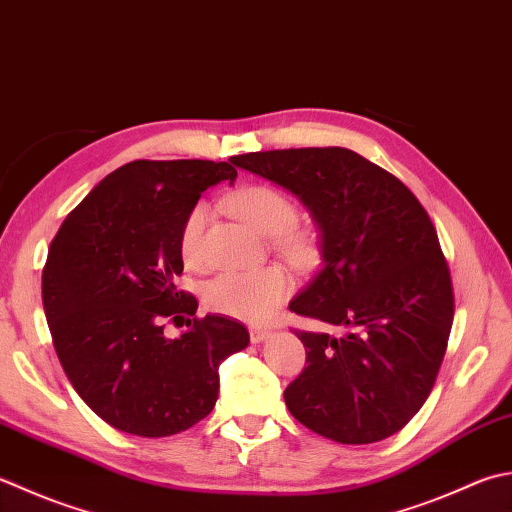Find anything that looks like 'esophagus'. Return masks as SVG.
I'll return each mask as SVG.
<instances>
[{"instance_id": "34e87169", "label": "esophagus", "mask_w": 512, "mask_h": 512, "mask_svg": "<svg viewBox=\"0 0 512 512\" xmlns=\"http://www.w3.org/2000/svg\"><path fill=\"white\" fill-rule=\"evenodd\" d=\"M268 337H270L268 328H259V326L250 328V342H253V344H262V342H266Z\"/></svg>"}]
</instances>
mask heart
<instances>
[{"mask_svg": "<svg viewBox=\"0 0 512 512\" xmlns=\"http://www.w3.org/2000/svg\"><path fill=\"white\" fill-rule=\"evenodd\" d=\"M233 213L244 219L262 235L275 237V246L293 262H306L313 253V242L304 230L293 228L297 222V206L282 190L273 186H246L230 197ZM208 208L197 204L184 219L179 233V253L188 266L204 264V228ZM293 290V282L282 268L268 266L257 270H233L215 277L206 286V304L217 313L244 319V322H262L273 313L277 304Z\"/></svg>", "mask_w": 512, "mask_h": 512, "instance_id": "heart-1", "label": "heart"}]
</instances>
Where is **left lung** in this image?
<instances>
[{
    "mask_svg": "<svg viewBox=\"0 0 512 512\" xmlns=\"http://www.w3.org/2000/svg\"><path fill=\"white\" fill-rule=\"evenodd\" d=\"M293 193L319 230V266L288 308L333 326L295 330L308 366L284 390L297 422L339 444H373L417 415L446 353L453 282L417 197L348 148L230 159Z\"/></svg>",
    "mask_w": 512,
    "mask_h": 512,
    "instance_id": "1",
    "label": "left lung"
}]
</instances>
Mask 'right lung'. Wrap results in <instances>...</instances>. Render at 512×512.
<instances>
[{
  "label": "right lung",
  "mask_w": 512,
  "mask_h": 512,
  "mask_svg": "<svg viewBox=\"0 0 512 512\" xmlns=\"http://www.w3.org/2000/svg\"><path fill=\"white\" fill-rule=\"evenodd\" d=\"M230 164L130 162L90 190L50 244L42 299L57 357L77 395L122 433L168 437L202 422L217 402L219 364L250 342L244 324L222 315L164 335L166 317L197 313V299L175 286L184 219L204 190L235 182Z\"/></svg>",
  "instance_id": "right-lung-1"
}]
</instances>
